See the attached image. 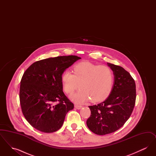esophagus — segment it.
<instances>
[{"instance_id":"34e87169","label":"esophagus","mask_w":156,"mask_h":156,"mask_svg":"<svg viewBox=\"0 0 156 156\" xmlns=\"http://www.w3.org/2000/svg\"><path fill=\"white\" fill-rule=\"evenodd\" d=\"M74 107L76 109H81L82 106H80V105H76V104H75L74 105Z\"/></svg>"}]
</instances>
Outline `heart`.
I'll return each mask as SVG.
<instances>
[{
  "label": "heart",
  "instance_id": "1",
  "mask_svg": "<svg viewBox=\"0 0 156 156\" xmlns=\"http://www.w3.org/2000/svg\"><path fill=\"white\" fill-rule=\"evenodd\" d=\"M63 89L72 94L78 88L80 90L71 97L75 102L83 104L89 100L97 103L105 101L110 95L113 85L111 69L89 62H82L74 67V74L69 70L61 75Z\"/></svg>",
  "mask_w": 156,
  "mask_h": 156
}]
</instances>
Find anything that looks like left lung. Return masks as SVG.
Returning <instances> with one entry per match:
<instances>
[{
  "mask_svg": "<svg viewBox=\"0 0 156 156\" xmlns=\"http://www.w3.org/2000/svg\"><path fill=\"white\" fill-rule=\"evenodd\" d=\"M114 75L110 95L101 104L89 106L91 115L87 121L89 130L98 135L111 133L130 118L136 101V84L123 68L107 62Z\"/></svg>",
  "mask_w": 156,
  "mask_h": 156,
  "instance_id": "obj_1",
  "label": "left lung"
}]
</instances>
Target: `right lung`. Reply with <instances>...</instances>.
<instances>
[{
    "mask_svg": "<svg viewBox=\"0 0 156 156\" xmlns=\"http://www.w3.org/2000/svg\"><path fill=\"white\" fill-rule=\"evenodd\" d=\"M76 55L59 56L36 61L23 75L20 102L27 121L44 133L57 131L62 126L67 112L74 104L62 91L61 75L81 59Z\"/></svg>",
    "mask_w": 156,
    "mask_h": 156,
    "instance_id": "add662e5",
    "label": "right lung"
}]
</instances>
